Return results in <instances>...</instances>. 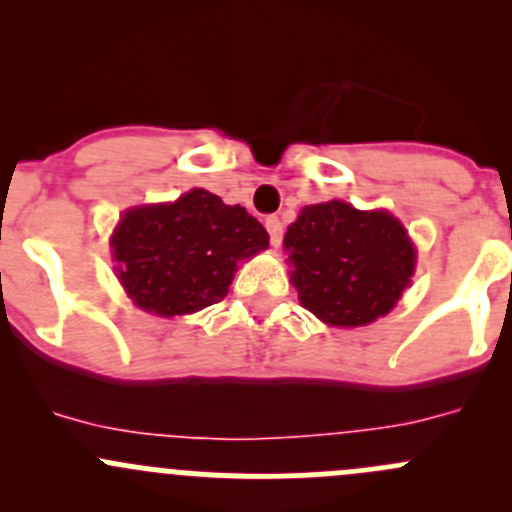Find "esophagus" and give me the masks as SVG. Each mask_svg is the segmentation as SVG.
Segmentation results:
<instances>
[{
	"label": "esophagus",
	"instance_id": "obj_1",
	"mask_svg": "<svg viewBox=\"0 0 512 512\" xmlns=\"http://www.w3.org/2000/svg\"><path fill=\"white\" fill-rule=\"evenodd\" d=\"M265 227H267V232H270L272 245H280L282 242V220L277 218V215H270V218H265Z\"/></svg>",
	"mask_w": 512,
	"mask_h": 512
}]
</instances>
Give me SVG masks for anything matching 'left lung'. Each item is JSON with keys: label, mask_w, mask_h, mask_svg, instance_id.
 <instances>
[{"label": "left lung", "mask_w": 512, "mask_h": 512, "mask_svg": "<svg viewBox=\"0 0 512 512\" xmlns=\"http://www.w3.org/2000/svg\"><path fill=\"white\" fill-rule=\"evenodd\" d=\"M285 250L299 302L332 327H364L391 312L416 265L399 220L342 200L304 208Z\"/></svg>", "instance_id": "left-lung-1"}]
</instances>
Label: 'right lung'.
<instances>
[{
  "label": "right lung",
  "instance_id": "add662e5",
  "mask_svg": "<svg viewBox=\"0 0 512 512\" xmlns=\"http://www.w3.org/2000/svg\"><path fill=\"white\" fill-rule=\"evenodd\" d=\"M267 230L240 205L190 190L173 205L128 210L113 232L118 280L160 317L223 302L237 260L267 247Z\"/></svg>",
  "mask_w": 512,
  "mask_h": 512
}]
</instances>
